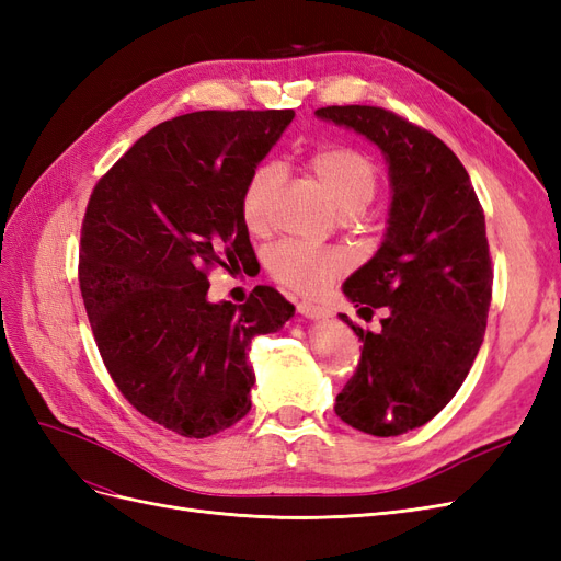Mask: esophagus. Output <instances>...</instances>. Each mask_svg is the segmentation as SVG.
<instances>
[{"label": "esophagus", "instance_id": "1", "mask_svg": "<svg viewBox=\"0 0 561 561\" xmlns=\"http://www.w3.org/2000/svg\"><path fill=\"white\" fill-rule=\"evenodd\" d=\"M297 309L301 316H307V318H328L330 316V309L320 307V304H316V301H299Z\"/></svg>", "mask_w": 561, "mask_h": 561}]
</instances>
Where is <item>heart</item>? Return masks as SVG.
<instances>
[{"label":"heart","instance_id":"1","mask_svg":"<svg viewBox=\"0 0 561 561\" xmlns=\"http://www.w3.org/2000/svg\"><path fill=\"white\" fill-rule=\"evenodd\" d=\"M309 168L346 215L363 213L375 198L377 168L358 149L325 145L309 157ZM280 182L283 175L276 163H262L250 173L241 192V217L250 231H264L271 225ZM264 262L271 278L301 295H320L346 271V257L339 250L295 239L271 245Z\"/></svg>","mask_w":561,"mask_h":561}]
</instances>
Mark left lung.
I'll use <instances>...</instances> for the list:
<instances>
[{
  "mask_svg": "<svg viewBox=\"0 0 561 561\" xmlns=\"http://www.w3.org/2000/svg\"><path fill=\"white\" fill-rule=\"evenodd\" d=\"M320 118L363 133L386 154L393 201L386 241L344 295L381 330L342 320L363 342L334 412L355 431L402 435L447 407L482 346L494 268L484 210L463 163L426 128L371 105H332Z\"/></svg>",
  "mask_w": 561,
  "mask_h": 561,
  "instance_id": "left-lung-1",
  "label": "left lung"
}]
</instances>
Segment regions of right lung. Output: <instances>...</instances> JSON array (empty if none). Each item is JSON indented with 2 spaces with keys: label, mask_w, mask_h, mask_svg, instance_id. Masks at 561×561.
Wrapping results in <instances>:
<instances>
[{
  "label": "right lung",
  "mask_w": 561,
  "mask_h": 561,
  "mask_svg": "<svg viewBox=\"0 0 561 561\" xmlns=\"http://www.w3.org/2000/svg\"><path fill=\"white\" fill-rule=\"evenodd\" d=\"M293 110H208L151 128L93 186L81 222L79 287L122 396L182 437H210L250 412V342L295 307L257 285L210 304L217 266L254 260L241 192Z\"/></svg>",
  "instance_id": "obj_1"
}]
</instances>
